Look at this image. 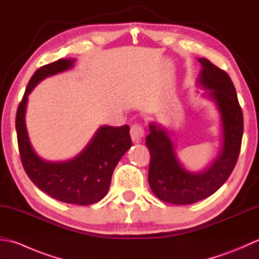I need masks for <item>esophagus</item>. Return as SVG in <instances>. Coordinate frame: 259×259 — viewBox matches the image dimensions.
I'll return each instance as SVG.
<instances>
[{
	"mask_svg": "<svg viewBox=\"0 0 259 259\" xmlns=\"http://www.w3.org/2000/svg\"><path fill=\"white\" fill-rule=\"evenodd\" d=\"M130 136L135 142H139L145 137V129L138 123L133 124L130 128Z\"/></svg>",
	"mask_w": 259,
	"mask_h": 259,
	"instance_id": "1",
	"label": "esophagus"
}]
</instances>
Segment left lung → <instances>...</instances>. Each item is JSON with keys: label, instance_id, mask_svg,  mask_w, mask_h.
Masks as SVG:
<instances>
[{"label": "left lung", "instance_id": "8db88e82", "mask_svg": "<svg viewBox=\"0 0 259 259\" xmlns=\"http://www.w3.org/2000/svg\"><path fill=\"white\" fill-rule=\"evenodd\" d=\"M201 72L198 83L217 104L223 121V148L221 155L207 170L189 172L179 163L171 139L159 124L150 123L146 146L150 151V188L159 199L174 205H189L211 196L225 184L239 156L244 133L243 111L234 83L226 71L207 59H199Z\"/></svg>", "mask_w": 259, "mask_h": 259}]
</instances>
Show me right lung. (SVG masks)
<instances>
[{"label":"right lung","mask_w":259,"mask_h":259,"mask_svg":"<svg viewBox=\"0 0 259 259\" xmlns=\"http://www.w3.org/2000/svg\"><path fill=\"white\" fill-rule=\"evenodd\" d=\"M73 59H60L35 71L18 107L15 128L22 164L38 189L54 199L73 205H91L107 195L113 170L124 152L133 145L129 125H103L89 145L74 159L65 162H49L33 150L25 126L27 96L49 75L72 68Z\"/></svg>","instance_id":"obj_1"}]
</instances>
